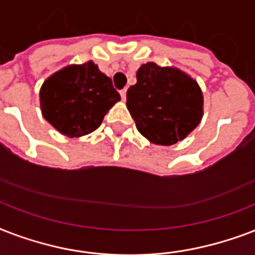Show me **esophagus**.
<instances>
[{
  "label": "esophagus",
  "instance_id": "1",
  "mask_svg": "<svg viewBox=\"0 0 255 255\" xmlns=\"http://www.w3.org/2000/svg\"><path fill=\"white\" fill-rule=\"evenodd\" d=\"M120 96H122V99L126 100V98H127V88H123V90H120Z\"/></svg>",
  "mask_w": 255,
  "mask_h": 255
}]
</instances>
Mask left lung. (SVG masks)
I'll return each instance as SVG.
<instances>
[{"mask_svg":"<svg viewBox=\"0 0 255 255\" xmlns=\"http://www.w3.org/2000/svg\"><path fill=\"white\" fill-rule=\"evenodd\" d=\"M136 79L127 91V108L144 137L159 145H172L197 127L202 118L197 82L180 70L153 62L140 66Z\"/></svg>","mask_w":255,"mask_h":255,"instance_id":"left-lung-1","label":"left lung"}]
</instances>
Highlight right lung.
<instances>
[{
  "label": "right lung",
  "mask_w": 255,
  "mask_h": 255,
  "mask_svg": "<svg viewBox=\"0 0 255 255\" xmlns=\"http://www.w3.org/2000/svg\"><path fill=\"white\" fill-rule=\"evenodd\" d=\"M39 98L43 118L69 137L95 131L120 100L111 79L91 61L53 74L42 85Z\"/></svg>",
  "instance_id": "1"
}]
</instances>
